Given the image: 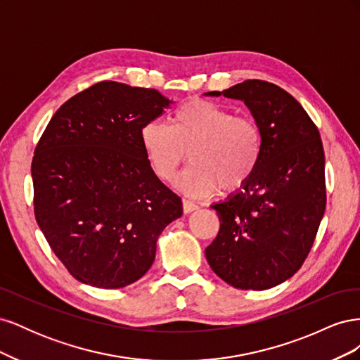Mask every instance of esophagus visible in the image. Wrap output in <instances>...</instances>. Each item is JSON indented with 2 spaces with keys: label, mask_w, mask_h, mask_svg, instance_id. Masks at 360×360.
Here are the masks:
<instances>
[{
  "label": "esophagus",
  "mask_w": 360,
  "mask_h": 360,
  "mask_svg": "<svg viewBox=\"0 0 360 360\" xmlns=\"http://www.w3.org/2000/svg\"><path fill=\"white\" fill-rule=\"evenodd\" d=\"M198 209H200V207L195 202H192L189 200H183V212L184 213H192V212L198 210Z\"/></svg>",
  "instance_id": "obj_1"
}]
</instances>
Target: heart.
<instances>
[{"label": "heart", "mask_w": 360, "mask_h": 360, "mask_svg": "<svg viewBox=\"0 0 360 360\" xmlns=\"http://www.w3.org/2000/svg\"><path fill=\"white\" fill-rule=\"evenodd\" d=\"M139 141L160 180H171L189 156L191 165L177 177L176 188L193 198H209L221 188L225 192L243 188L263 153V136L255 122L205 99L181 103L171 114L169 124L159 120L146 123Z\"/></svg>", "instance_id": "b5f03b06"}]
</instances>
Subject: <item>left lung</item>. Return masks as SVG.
I'll return each mask as SVG.
<instances>
[{
  "label": "left lung",
  "instance_id": "1",
  "mask_svg": "<svg viewBox=\"0 0 360 360\" xmlns=\"http://www.w3.org/2000/svg\"><path fill=\"white\" fill-rule=\"evenodd\" d=\"M205 96L245 102L263 136V153L252 179L212 205L221 226L205 248V258L231 287L269 290L302 267L323 219L320 132L302 105L271 82L249 79Z\"/></svg>",
  "mask_w": 360,
  "mask_h": 360
}]
</instances>
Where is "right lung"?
Returning <instances> with one entry per match:
<instances>
[{"instance_id":"obj_1","label":"right lung","mask_w":360,"mask_h":360,"mask_svg":"<svg viewBox=\"0 0 360 360\" xmlns=\"http://www.w3.org/2000/svg\"><path fill=\"white\" fill-rule=\"evenodd\" d=\"M171 101L153 89L102 81L61 105L31 163L43 236L82 284L122 288L143 278L181 200L150 167L139 130Z\"/></svg>"}]
</instances>
